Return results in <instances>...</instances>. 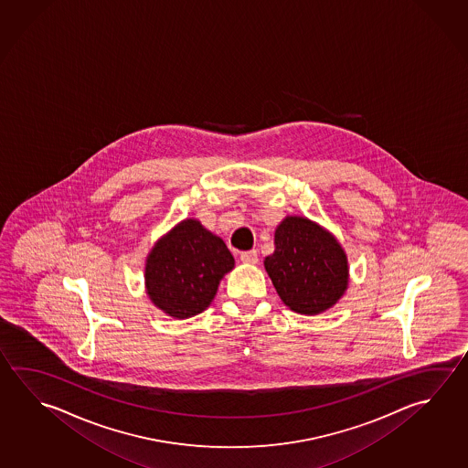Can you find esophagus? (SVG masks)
I'll list each match as a JSON object with an SVG mask.
<instances>
[{
    "instance_id": "esophagus-1",
    "label": "esophagus",
    "mask_w": 468,
    "mask_h": 468,
    "mask_svg": "<svg viewBox=\"0 0 468 468\" xmlns=\"http://www.w3.org/2000/svg\"><path fill=\"white\" fill-rule=\"evenodd\" d=\"M240 261H242L244 264H257V261H259L257 250H246V252H242V254H240Z\"/></svg>"
}]
</instances>
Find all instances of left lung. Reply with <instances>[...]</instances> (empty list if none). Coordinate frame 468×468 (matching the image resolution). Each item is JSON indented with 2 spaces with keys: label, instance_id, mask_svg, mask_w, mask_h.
Wrapping results in <instances>:
<instances>
[{
  "label": "left lung",
  "instance_id": "1",
  "mask_svg": "<svg viewBox=\"0 0 468 468\" xmlns=\"http://www.w3.org/2000/svg\"><path fill=\"white\" fill-rule=\"evenodd\" d=\"M273 246L265 272L292 312L320 314L340 302L349 285L348 255L330 230L303 216H285Z\"/></svg>",
  "mask_w": 468,
  "mask_h": 468
}]
</instances>
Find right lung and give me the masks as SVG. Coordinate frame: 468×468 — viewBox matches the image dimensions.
Masks as SVG:
<instances>
[{"instance_id": "right-lung-1", "label": "right lung", "mask_w": 468, "mask_h": 468, "mask_svg": "<svg viewBox=\"0 0 468 468\" xmlns=\"http://www.w3.org/2000/svg\"><path fill=\"white\" fill-rule=\"evenodd\" d=\"M234 257L221 238L186 218L154 242L144 261V290L156 308L175 320L211 305Z\"/></svg>"}]
</instances>
